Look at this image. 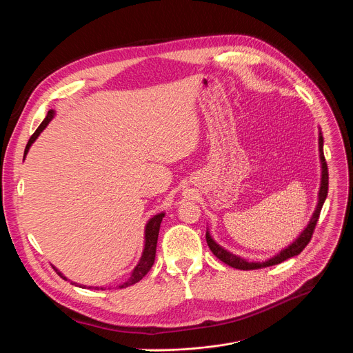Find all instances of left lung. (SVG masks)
Returning a JSON list of instances; mask_svg holds the SVG:
<instances>
[{
	"label": "left lung",
	"instance_id": "8db88e82",
	"mask_svg": "<svg viewBox=\"0 0 353 353\" xmlns=\"http://www.w3.org/2000/svg\"><path fill=\"white\" fill-rule=\"evenodd\" d=\"M323 142H324V139H323V135L320 132V135H319V149H320V161H321V185H320V191H319V203H317V208H316V211H314L309 225L306 226V229L303 232L300 233V236L290 245L283 248L279 254L274 256L272 259H270V260H267L264 263H248L244 259L237 257V256L229 253L228 250L221 247L211 237L210 232H207V236H205L207 237V243H208V245H210V248H211V251H212L215 257H218L222 263L228 264L229 267H233V268H237V270H243V271H248V270H259V268H265V267L281 264L282 261L300 254L301 251L305 250V247L312 240L313 232H314L317 221L320 218V212H321L323 204H324V201H325L327 194H328V168H327V162H325V158H324Z\"/></svg>",
	"mask_w": 353,
	"mask_h": 353
}]
</instances>
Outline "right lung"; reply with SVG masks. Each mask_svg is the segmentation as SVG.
<instances>
[{"label":"right lung","mask_w":353,"mask_h":353,"mask_svg":"<svg viewBox=\"0 0 353 353\" xmlns=\"http://www.w3.org/2000/svg\"><path fill=\"white\" fill-rule=\"evenodd\" d=\"M54 117V112L53 110H50L48 113H47V116H46V119L41 121V124L37 127V130L33 132V135L30 137V139H29V142H28V145H26V148H25V157H26V154L29 152V148H30V145L36 141V138L40 135V132L47 127V124L52 121V119ZM163 216H165V214L162 212V214H158V215H155L152 219H149L148 221V223H146V228H145V247H143V253H142V257H141V260H139V263L137 264V267L134 268V271H132V274H131V276H130V279L127 281V282H124L123 285H120L119 288L121 289V288H127V286H131V285H134V283H137V282H139L148 272H149V270L152 268V265H154V263H155V256H157V243H158V234H159V229H161V223H162V219H163ZM54 270H56V272L63 278V279H65L67 281V278L56 268V267H53ZM72 285H77V286H79V288H86V286H82V285H78V283H75V282H72ZM88 289H96V290H99V289H102L103 290V288H99V286H89Z\"/></svg>","instance_id":"add662e5"}]
</instances>
